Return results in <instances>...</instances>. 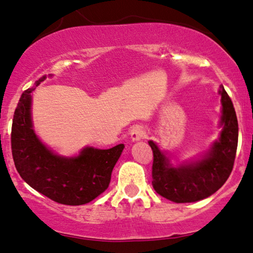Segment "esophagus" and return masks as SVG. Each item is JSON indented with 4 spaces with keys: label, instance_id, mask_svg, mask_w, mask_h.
<instances>
[{
    "label": "esophagus",
    "instance_id": "34e87169",
    "mask_svg": "<svg viewBox=\"0 0 253 253\" xmlns=\"http://www.w3.org/2000/svg\"><path fill=\"white\" fill-rule=\"evenodd\" d=\"M144 135H145V131H144V128L142 126L136 125V126H134L133 128H131V130H130L131 141H134V142L140 141L144 137Z\"/></svg>",
    "mask_w": 253,
    "mask_h": 253
}]
</instances>
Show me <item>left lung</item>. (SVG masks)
<instances>
[{"label":"left lung","mask_w":253,"mask_h":253,"mask_svg":"<svg viewBox=\"0 0 253 253\" xmlns=\"http://www.w3.org/2000/svg\"><path fill=\"white\" fill-rule=\"evenodd\" d=\"M219 92L222 130L202 159L174 167L157 144L149 141L154 152L152 187L161 196L175 203L197 202L214 194L229 177L237 150L238 124L233 102L223 86Z\"/></svg>","instance_id":"obj_1"}]
</instances>
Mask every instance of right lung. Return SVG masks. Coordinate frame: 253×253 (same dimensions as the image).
Segmentation results:
<instances>
[{"instance_id":"right-lung-1","label":"right lung","mask_w":253,"mask_h":253,"mask_svg":"<svg viewBox=\"0 0 253 253\" xmlns=\"http://www.w3.org/2000/svg\"><path fill=\"white\" fill-rule=\"evenodd\" d=\"M45 77L35 83L38 87ZM21 94L11 128V150L15 166L25 182L54 202L83 205L108 189L111 173L125 148L83 149L77 157H62L48 149L35 134L31 116L32 91Z\"/></svg>"}]
</instances>
